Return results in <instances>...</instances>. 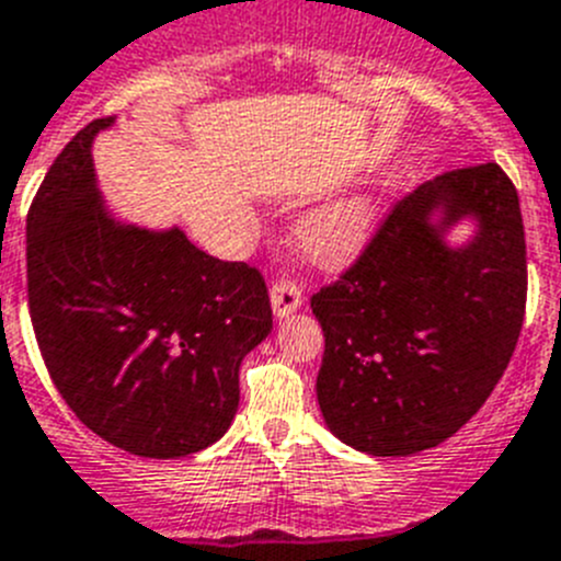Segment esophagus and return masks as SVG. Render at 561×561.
Masks as SVG:
<instances>
[{"label": "esophagus", "mask_w": 561, "mask_h": 561, "mask_svg": "<svg viewBox=\"0 0 561 561\" xmlns=\"http://www.w3.org/2000/svg\"><path fill=\"white\" fill-rule=\"evenodd\" d=\"M271 307L276 318H287L301 307V290L293 282L282 279L271 287Z\"/></svg>", "instance_id": "obj_1"}]
</instances>
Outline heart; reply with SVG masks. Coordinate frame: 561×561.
Segmentation results:
<instances>
[{"mask_svg": "<svg viewBox=\"0 0 561 561\" xmlns=\"http://www.w3.org/2000/svg\"><path fill=\"white\" fill-rule=\"evenodd\" d=\"M377 204L368 195H343L301 215L293 237L316 268L335 271L355 262L371 240Z\"/></svg>", "mask_w": 561, "mask_h": 561, "instance_id": "b5f03b06", "label": "heart"}]
</instances>
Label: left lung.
Instances as JSON below:
<instances>
[{"instance_id": "8db88e82", "label": "left lung", "mask_w": 561, "mask_h": 561, "mask_svg": "<svg viewBox=\"0 0 561 561\" xmlns=\"http://www.w3.org/2000/svg\"><path fill=\"white\" fill-rule=\"evenodd\" d=\"M461 219L477 231L450 247ZM526 231L494 161L450 170L393 204L335 285L312 296L327 427L368 456H413L476 416L526 316Z\"/></svg>"}]
</instances>
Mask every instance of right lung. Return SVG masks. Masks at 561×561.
<instances>
[{
	"label": "right lung",
	"instance_id": "right-lung-1",
	"mask_svg": "<svg viewBox=\"0 0 561 561\" xmlns=\"http://www.w3.org/2000/svg\"><path fill=\"white\" fill-rule=\"evenodd\" d=\"M75 134L27 211V305L55 388L92 433L142 458H181L229 431L240 363L274 327L265 279L195 249L179 226L105 209L92 142Z\"/></svg>",
	"mask_w": 561,
	"mask_h": 561
}]
</instances>
